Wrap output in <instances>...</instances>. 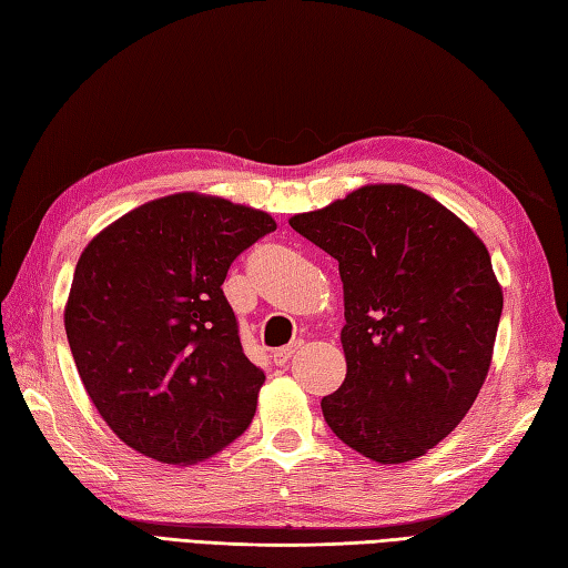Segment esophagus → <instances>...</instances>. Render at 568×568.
<instances>
[{
    "instance_id": "obj_1",
    "label": "esophagus",
    "mask_w": 568,
    "mask_h": 568,
    "mask_svg": "<svg viewBox=\"0 0 568 568\" xmlns=\"http://www.w3.org/2000/svg\"><path fill=\"white\" fill-rule=\"evenodd\" d=\"M297 352V344H291V346H281V348H275L273 352V361H275V366H285L287 361L293 358V354Z\"/></svg>"
}]
</instances>
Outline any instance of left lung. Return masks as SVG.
<instances>
[{"label": "left lung", "mask_w": 568, "mask_h": 568, "mask_svg": "<svg viewBox=\"0 0 568 568\" xmlns=\"http://www.w3.org/2000/svg\"><path fill=\"white\" fill-rule=\"evenodd\" d=\"M291 226L339 261L346 378L322 413L378 464L427 454L484 385L503 291L470 229L407 185H366Z\"/></svg>", "instance_id": "left-lung-1"}]
</instances>
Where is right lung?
Masks as SVG:
<instances>
[{
    "instance_id": "obj_1",
    "label": "right lung",
    "mask_w": 568,
    "mask_h": 568,
    "mask_svg": "<svg viewBox=\"0 0 568 568\" xmlns=\"http://www.w3.org/2000/svg\"><path fill=\"white\" fill-rule=\"evenodd\" d=\"M271 214L178 192L119 216L75 265L65 334L84 390L119 439L195 464L246 432L263 371L246 358L222 283Z\"/></svg>"
}]
</instances>
